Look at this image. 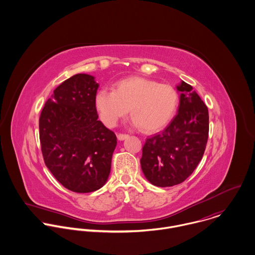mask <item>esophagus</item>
Listing matches in <instances>:
<instances>
[{
    "mask_svg": "<svg viewBox=\"0 0 255 255\" xmlns=\"http://www.w3.org/2000/svg\"><path fill=\"white\" fill-rule=\"evenodd\" d=\"M128 137V134H126V133H119L118 134V139L119 140H124V139H126Z\"/></svg>",
    "mask_w": 255,
    "mask_h": 255,
    "instance_id": "obj_1",
    "label": "esophagus"
}]
</instances>
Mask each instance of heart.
Instances as JSON below:
<instances>
[{"mask_svg":"<svg viewBox=\"0 0 255 255\" xmlns=\"http://www.w3.org/2000/svg\"><path fill=\"white\" fill-rule=\"evenodd\" d=\"M178 105L179 93L174 86L138 76L120 80L114 91L103 88L95 96V107L106 126H116L130 109L134 125L147 132L166 126Z\"/></svg>","mask_w":255,"mask_h":255,"instance_id":"heart-1","label":"heart"}]
</instances>
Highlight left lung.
I'll use <instances>...</instances> for the list:
<instances>
[{
    "label": "left lung",
    "instance_id": "1",
    "mask_svg": "<svg viewBox=\"0 0 255 255\" xmlns=\"http://www.w3.org/2000/svg\"><path fill=\"white\" fill-rule=\"evenodd\" d=\"M177 89L178 114L163 131L146 139L140 159L146 179L160 187L184 182L201 161L208 140L207 106L186 82Z\"/></svg>",
    "mask_w": 255,
    "mask_h": 255
}]
</instances>
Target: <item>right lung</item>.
Segmentation results:
<instances>
[{
	"label": "right lung",
	"instance_id": "add662e5",
	"mask_svg": "<svg viewBox=\"0 0 255 255\" xmlns=\"http://www.w3.org/2000/svg\"><path fill=\"white\" fill-rule=\"evenodd\" d=\"M99 84L85 73L61 83L39 118L45 165L66 188L91 192L107 182L117 136L98 121L95 96Z\"/></svg>",
	"mask_w": 255,
	"mask_h": 255
}]
</instances>
